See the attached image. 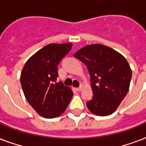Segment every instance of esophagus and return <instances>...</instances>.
Returning a JSON list of instances; mask_svg holds the SVG:
<instances>
[{
    "mask_svg": "<svg viewBox=\"0 0 146 146\" xmlns=\"http://www.w3.org/2000/svg\"><path fill=\"white\" fill-rule=\"evenodd\" d=\"M82 86H80L79 88H76V90L77 92H80L81 90H82Z\"/></svg>",
    "mask_w": 146,
    "mask_h": 146,
    "instance_id": "esophagus-1",
    "label": "esophagus"
}]
</instances>
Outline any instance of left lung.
<instances>
[{
    "label": "left lung",
    "instance_id": "obj_1",
    "mask_svg": "<svg viewBox=\"0 0 146 146\" xmlns=\"http://www.w3.org/2000/svg\"><path fill=\"white\" fill-rule=\"evenodd\" d=\"M90 74L93 92L86 103L92 113L98 116L113 113L129 91L132 70L120 53L103 44H90L75 53Z\"/></svg>",
    "mask_w": 146,
    "mask_h": 146
}]
</instances>
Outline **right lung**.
<instances>
[{
	"label": "right lung",
	"instance_id": "add662e5",
	"mask_svg": "<svg viewBox=\"0 0 146 146\" xmlns=\"http://www.w3.org/2000/svg\"><path fill=\"white\" fill-rule=\"evenodd\" d=\"M73 44H48L24 65L20 82L29 104L39 115L54 118L64 113L73 97L70 87L57 82V66Z\"/></svg>",
	"mask_w": 146,
	"mask_h": 146
}]
</instances>
